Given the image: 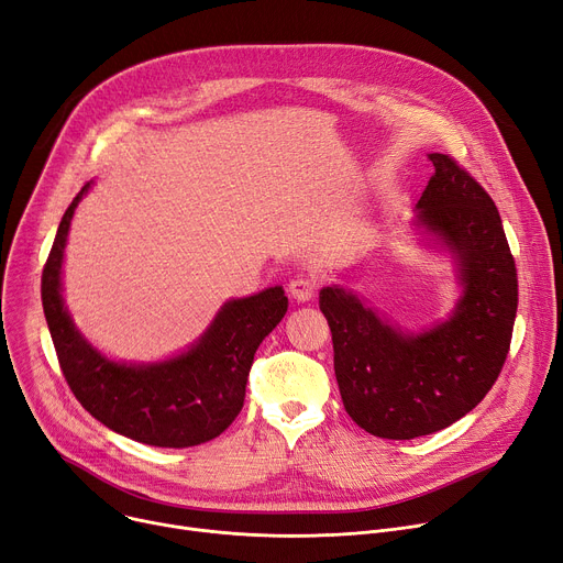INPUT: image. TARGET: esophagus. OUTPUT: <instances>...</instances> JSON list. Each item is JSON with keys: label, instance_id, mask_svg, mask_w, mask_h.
<instances>
[{"label": "esophagus", "instance_id": "obj_1", "mask_svg": "<svg viewBox=\"0 0 563 563\" xmlns=\"http://www.w3.org/2000/svg\"><path fill=\"white\" fill-rule=\"evenodd\" d=\"M287 291H289V296L294 298V301L306 303V301H310V298L314 296L317 283H314V278H310V276H296V278L289 283Z\"/></svg>", "mask_w": 563, "mask_h": 563}]
</instances>
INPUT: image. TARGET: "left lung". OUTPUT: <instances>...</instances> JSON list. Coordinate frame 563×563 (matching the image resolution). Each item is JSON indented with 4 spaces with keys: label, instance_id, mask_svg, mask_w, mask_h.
Instances as JSON below:
<instances>
[{
    "label": "left lung",
    "instance_id": "1",
    "mask_svg": "<svg viewBox=\"0 0 563 563\" xmlns=\"http://www.w3.org/2000/svg\"><path fill=\"white\" fill-rule=\"evenodd\" d=\"M417 203L415 229L453 255L462 294L451 317L409 332L340 285L319 291L349 417L383 439L453 426L489 394L507 360L518 278L503 221L484 187L445 154Z\"/></svg>",
    "mask_w": 563,
    "mask_h": 563
}]
</instances>
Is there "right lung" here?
Listing matches in <instances>:
<instances>
[{
    "mask_svg": "<svg viewBox=\"0 0 563 563\" xmlns=\"http://www.w3.org/2000/svg\"><path fill=\"white\" fill-rule=\"evenodd\" d=\"M92 183L65 210L43 269V310L63 376L90 415L133 441L190 448L227 430L244 405L253 355L287 312L280 285L221 306L199 340L163 362H115L74 325L63 301V253L69 223Z\"/></svg>",
    "mask_w": 563,
    "mask_h": 563,
    "instance_id": "add662e5",
    "label": "right lung"
}]
</instances>
